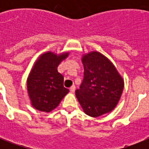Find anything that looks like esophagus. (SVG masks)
I'll use <instances>...</instances> for the list:
<instances>
[{"instance_id": "esophagus-1", "label": "esophagus", "mask_w": 149, "mask_h": 149, "mask_svg": "<svg viewBox=\"0 0 149 149\" xmlns=\"http://www.w3.org/2000/svg\"><path fill=\"white\" fill-rule=\"evenodd\" d=\"M75 89H76V87H75L74 85H72V86H70V92H71V93H74V92H75Z\"/></svg>"}]
</instances>
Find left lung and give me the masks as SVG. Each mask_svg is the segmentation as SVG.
I'll list each match as a JSON object with an SVG mask.
<instances>
[{
	"mask_svg": "<svg viewBox=\"0 0 149 149\" xmlns=\"http://www.w3.org/2000/svg\"><path fill=\"white\" fill-rule=\"evenodd\" d=\"M84 77L76 96L84 113L97 118L115 108L125 82L107 57L97 51L84 54L81 58Z\"/></svg>",
	"mask_w": 149,
	"mask_h": 149,
	"instance_id": "left-lung-1",
	"label": "left lung"
}]
</instances>
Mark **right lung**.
Returning a JSON list of instances; mask_svg holds the SVG:
<instances>
[{
  "label": "right lung",
  "instance_id": "right-lung-1",
  "mask_svg": "<svg viewBox=\"0 0 149 149\" xmlns=\"http://www.w3.org/2000/svg\"><path fill=\"white\" fill-rule=\"evenodd\" d=\"M69 53L45 52L34 63L27 78V91L31 106L36 110L49 113L69 93L63 86V76L57 70Z\"/></svg>",
  "mask_w": 149,
  "mask_h": 149
}]
</instances>
